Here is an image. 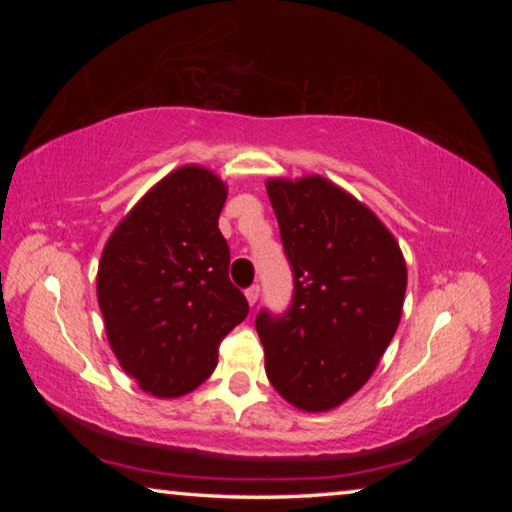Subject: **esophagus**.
<instances>
[{"instance_id": "obj_1", "label": "esophagus", "mask_w": 512, "mask_h": 512, "mask_svg": "<svg viewBox=\"0 0 512 512\" xmlns=\"http://www.w3.org/2000/svg\"><path fill=\"white\" fill-rule=\"evenodd\" d=\"M246 298H248L250 305H255L257 298H259V284H253V287L246 289Z\"/></svg>"}]
</instances>
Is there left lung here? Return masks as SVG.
Masks as SVG:
<instances>
[{"label": "left lung", "instance_id": "left-lung-1", "mask_svg": "<svg viewBox=\"0 0 512 512\" xmlns=\"http://www.w3.org/2000/svg\"><path fill=\"white\" fill-rule=\"evenodd\" d=\"M266 189L293 275L287 311L255 318L266 375L298 409L329 411L366 384L393 341L406 264L377 216L329 180Z\"/></svg>", "mask_w": 512, "mask_h": 512}]
</instances>
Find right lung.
<instances>
[{"label":"right lung","instance_id":"add662e5","mask_svg":"<svg viewBox=\"0 0 512 512\" xmlns=\"http://www.w3.org/2000/svg\"><path fill=\"white\" fill-rule=\"evenodd\" d=\"M228 189L183 167L160 180L103 248L97 296L112 352L144 391L178 397L212 375L219 345L248 316L219 230Z\"/></svg>","mask_w":512,"mask_h":512}]
</instances>
